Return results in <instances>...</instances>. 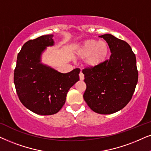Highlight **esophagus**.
Masks as SVG:
<instances>
[{
    "label": "esophagus",
    "instance_id": "obj_1",
    "mask_svg": "<svg viewBox=\"0 0 151 151\" xmlns=\"http://www.w3.org/2000/svg\"><path fill=\"white\" fill-rule=\"evenodd\" d=\"M79 79L81 81H83V80L84 79V74L82 73L81 72H80V74H79Z\"/></svg>",
    "mask_w": 151,
    "mask_h": 151
}]
</instances>
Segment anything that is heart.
I'll return each mask as SVG.
<instances>
[{"label":"heart","instance_id":"heart-1","mask_svg":"<svg viewBox=\"0 0 151 151\" xmlns=\"http://www.w3.org/2000/svg\"><path fill=\"white\" fill-rule=\"evenodd\" d=\"M109 53V46L106 41L94 39L86 40L78 47L76 55L80 59H86L90 67H95L103 63Z\"/></svg>","mask_w":151,"mask_h":151}]
</instances>
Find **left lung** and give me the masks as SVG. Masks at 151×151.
Listing matches in <instances>:
<instances>
[{"label":"left lung","instance_id":"left-lung-1","mask_svg":"<svg viewBox=\"0 0 151 151\" xmlns=\"http://www.w3.org/2000/svg\"><path fill=\"white\" fill-rule=\"evenodd\" d=\"M99 37L107 42L111 55L99 65L82 70L86 84L83 99L94 112L108 114L124 108L131 100L138 70L129 44L110 34Z\"/></svg>","mask_w":151,"mask_h":151}]
</instances>
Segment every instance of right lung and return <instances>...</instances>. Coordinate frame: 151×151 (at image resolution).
Masks as SVG:
<instances>
[{"mask_svg": "<svg viewBox=\"0 0 151 151\" xmlns=\"http://www.w3.org/2000/svg\"><path fill=\"white\" fill-rule=\"evenodd\" d=\"M48 35L26 42L18 54L14 82L20 101L36 114L57 113L65 102L68 90L79 80V68L63 74L40 63L42 52L54 45Z\"/></svg>", "mask_w": 151, "mask_h": 151, "instance_id": "1", "label": "right lung"}]
</instances>
